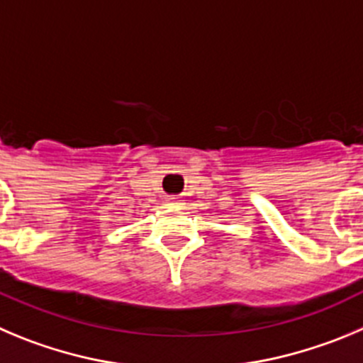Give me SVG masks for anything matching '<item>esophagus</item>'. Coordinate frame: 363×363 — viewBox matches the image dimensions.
Here are the masks:
<instances>
[{"label": "esophagus", "mask_w": 363, "mask_h": 363, "mask_svg": "<svg viewBox=\"0 0 363 363\" xmlns=\"http://www.w3.org/2000/svg\"><path fill=\"white\" fill-rule=\"evenodd\" d=\"M166 202H168V204H170V206H177V204H179V201H177V199H175V197H170Z\"/></svg>", "instance_id": "1"}]
</instances>
